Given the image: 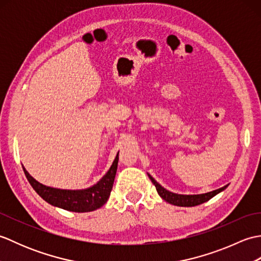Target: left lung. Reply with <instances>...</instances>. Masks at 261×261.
<instances>
[{
    "instance_id": "1",
    "label": "left lung",
    "mask_w": 261,
    "mask_h": 261,
    "mask_svg": "<svg viewBox=\"0 0 261 261\" xmlns=\"http://www.w3.org/2000/svg\"><path fill=\"white\" fill-rule=\"evenodd\" d=\"M148 176H149V178H150V180L153 182V185L156 186V190L160 195V197L164 198L166 202H168L173 205H177V206H195V205L205 203V202H207L208 199L212 198L213 196H215L216 194H219L220 192L224 191L225 188L228 187V185H226L224 187L219 188V190H215L213 192L205 193V194H199V195H180V194H175V193H171L167 190H165V188L162 185H159L150 175H148Z\"/></svg>"
}]
</instances>
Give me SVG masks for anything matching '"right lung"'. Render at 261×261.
<instances>
[{
  "mask_svg": "<svg viewBox=\"0 0 261 261\" xmlns=\"http://www.w3.org/2000/svg\"><path fill=\"white\" fill-rule=\"evenodd\" d=\"M118 162L119 153L116 154L112 166H111L108 173L103 176V178L96 185L82 191H66L48 187L32 178L24 168L23 171L33 190L46 202L54 205V206L71 211V212L82 213L97 210L108 202L113 187L116 169H118Z\"/></svg>",
  "mask_w": 261,
  "mask_h": 261,
  "instance_id": "right-lung-1",
  "label": "right lung"
}]
</instances>
